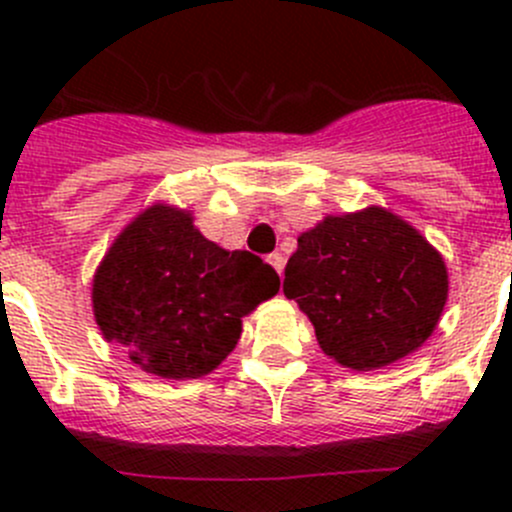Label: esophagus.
Returning <instances> with one entry per match:
<instances>
[{
  "label": "esophagus",
  "instance_id": "34e87169",
  "mask_svg": "<svg viewBox=\"0 0 512 512\" xmlns=\"http://www.w3.org/2000/svg\"><path fill=\"white\" fill-rule=\"evenodd\" d=\"M267 262H270V265L277 270V275L282 277V272H285V257H282L280 252H272V255H267Z\"/></svg>",
  "mask_w": 512,
  "mask_h": 512
}]
</instances>
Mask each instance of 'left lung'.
I'll list each match as a JSON object with an SVG mask.
<instances>
[{"instance_id": "8db88e82", "label": "left lung", "mask_w": 512, "mask_h": 512, "mask_svg": "<svg viewBox=\"0 0 512 512\" xmlns=\"http://www.w3.org/2000/svg\"><path fill=\"white\" fill-rule=\"evenodd\" d=\"M285 294L307 314L329 359L374 371L431 337L446 307L448 270L414 225L371 205L327 215L297 237Z\"/></svg>"}]
</instances>
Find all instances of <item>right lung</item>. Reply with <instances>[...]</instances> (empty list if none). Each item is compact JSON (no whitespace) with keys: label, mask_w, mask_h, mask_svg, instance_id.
Segmentation results:
<instances>
[{"label":"right lung","mask_w":512,"mask_h":512,"mask_svg":"<svg viewBox=\"0 0 512 512\" xmlns=\"http://www.w3.org/2000/svg\"><path fill=\"white\" fill-rule=\"evenodd\" d=\"M280 292L260 257L225 250L193 225V210L153 203L96 267L91 302L106 342L160 379H200L242 334V317Z\"/></svg>","instance_id":"obj_1"}]
</instances>
